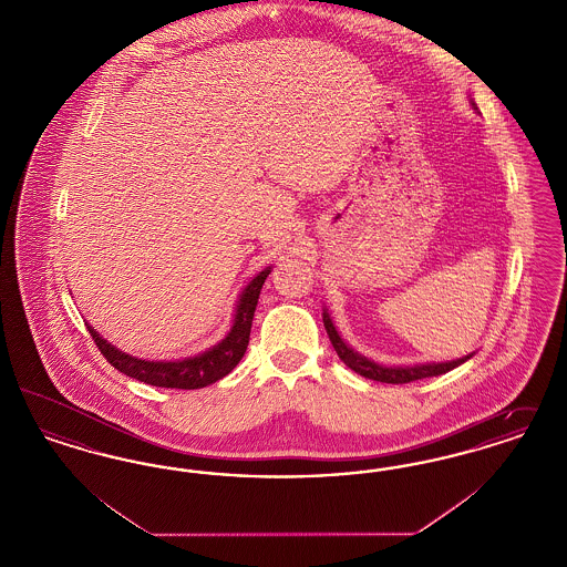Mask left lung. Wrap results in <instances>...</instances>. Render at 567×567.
<instances>
[{
	"label": "left lung",
	"instance_id": "left-lung-1",
	"mask_svg": "<svg viewBox=\"0 0 567 567\" xmlns=\"http://www.w3.org/2000/svg\"><path fill=\"white\" fill-rule=\"evenodd\" d=\"M476 109V106H474ZM323 323L327 329V336L333 344V349L338 352V357L351 368L352 372L361 374V377L370 378V380H378V382H389V384H404V382H412V380H421V378L440 377L446 374L451 370H455L461 363H465L470 357H474V352L455 359V361H444V363H416V365H380L377 361L368 359L365 354L354 351L349 347L342 336L338 333L336 324L331 321L327 308L323 310Z\"/></svg>",
	"mask_w": 567,
	"mask_h": 567
}]
</instances>
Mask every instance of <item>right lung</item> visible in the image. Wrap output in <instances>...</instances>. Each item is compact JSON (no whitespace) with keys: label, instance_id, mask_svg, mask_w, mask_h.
<instances>
[{"label":"right lung","instance_id":"1","mask_svg":"<svg viewBox=\"0 0 567 567\" xmlns=\"http://www.w3.org/2000/svg\"><path fill=\"white\" fill-rule=\"evenodd\" d=\"M271 268L259 271L246 287H244L234 323L227 331V336L210 347L208 351L199 352L195 357H185L178 361H146L137 359L127 352L118 351L112 347L109 340H104L91 324L86 323L89 333L93 336L95 344L100 347L102 354L109 359L110 365H114L118 372L135 378L140 382L153 384V386H165V389H202L208 386L216 380L227 377L244 357L248 338H250V327H252V317L255 308L259 301L261 287L268 278Z\"/></svg>","mask_w":567,"mask_h":567}]
</instances>
